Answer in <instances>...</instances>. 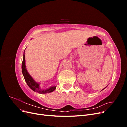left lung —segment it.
Masks as SVG:
<instances>
[{
  "instance_id": "1",
  "label": "left lung",
  "mask_w": 127,
  "mask_h": 127,
  "mask_svg": "<svg viewBox=\"0 0 127 127\" xmlns=\"http://www.w3.org/2000/svg\"><path fill=\"white\" fill-rule=\"evenodd\" d=\"M106 87H105V88H103V90H104V89H105V88H106Z\"/></svg>"
}]
</instances>
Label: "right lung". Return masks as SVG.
<instances>
[{
  "mask_svg": "<svg viewBox=\"0 0 127 127\" xmlns=\"http://www.w3.org/2000/svg\"><path fill=\"white\" fill-rule=\"evenodd\" d=\"M24 52H24L23 59V62L22 64V71L25 82L26 84H28V85L29 86V87L33 91L37 92L38 93L40 94H47L51 93V92L54 91L56 88V86H52L45 90L41 89L40 85V84L39 83H37L36 82H35V80H34L32 78V77L30 75L26 68Z\"/></svg>",
  "mask_w": 127,
  "mask_h": 127,
  "instance_id": "obj_1",
  "label": "right lung"
}]
</instances>
